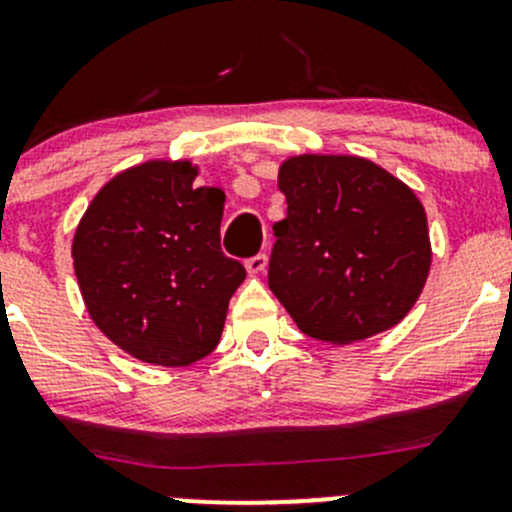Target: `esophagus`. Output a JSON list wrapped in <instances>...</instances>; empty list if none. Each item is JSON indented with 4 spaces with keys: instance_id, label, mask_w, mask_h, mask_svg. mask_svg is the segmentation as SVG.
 Listing matches in <instances>:
<instances>
[{
    "instance_id": "1",
    "label": "esophagus",
    "mask_w": 512,
    "mask_h": 512,
    "mask_svg": "<svg viewBox=\"0 0 512 512\" xmlns=\"http://www.w3.org/2000/svg\"><path fill=\"white\" fill-rule=\"evenodd\" d=\"M245 267H247V272H250V275H262V272L267 270V255L250 257V260L245 262Z\"/></svg>"
}]
</instances>
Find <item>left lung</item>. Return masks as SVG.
<instances>
[{
    "mask_svg": "<svg viewBox=\"0 0 512 512\" xmlns=\"http://www.w3.org/2000/svg\"><path fill=\"white\" fill-rule=\"evenodd\" d=\"M287 218L275 223L270 289L307 337L354 344L396 327L426 287L431 237L414 190L347 153L280 163Z\"/></svg>",
    "mask_w": 512,
    "mask_h": 512,
    "instance_id": "obj_1",
    "label": "left lung"
}]
</instances>
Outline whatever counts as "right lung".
<instances>
[{"label": "right lung", "instance_id": "1", "mask_svg": "<svg viewBox=\"0 0 512 512\" xmlns=\"http://www.w3.org/2000/svg\"><path fill=\"white\" fill-rule=\"evenodd\" d=\"M188 158L113 175L71 240L91 322L138 361L190 366L218 347L245 267L220 250L225 193L198 188Z\"/></svg>", "mask_w": 512, "mask_h": 512}]
</instances>
